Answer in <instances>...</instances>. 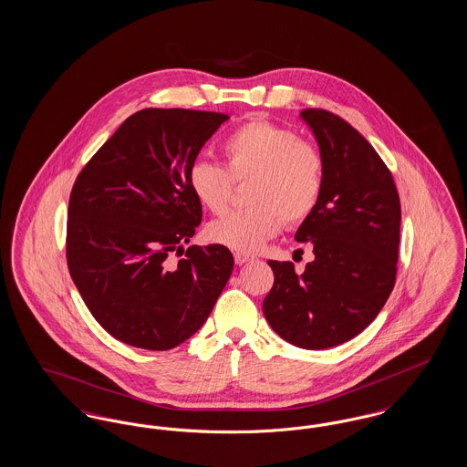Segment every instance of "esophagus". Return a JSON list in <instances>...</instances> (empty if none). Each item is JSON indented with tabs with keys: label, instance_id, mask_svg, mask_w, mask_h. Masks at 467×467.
<instances>
[{
	"label": "esophagus",
	"instance_id": "esophagus-1",
	"mask_svg": "<svg viewBox=\"0 0 467 467\" xmlns=\"http://www.w3.org/2000/svg\"><path fill=\"white\" fill-rule=\"evenodd\" d=\"M250 259H252L250 255L242 254V252H236V254H234V263H236V265H244V263H248Z\"/></svg>",
	"mask_w": 467,
	"mask_h": 467
}]
</instances>
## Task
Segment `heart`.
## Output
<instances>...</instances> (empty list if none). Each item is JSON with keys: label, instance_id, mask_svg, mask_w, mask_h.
Listing matches in <instances>:
<instances>
[{"label": "heart", "instance_id": "b5f03b06", "mask_svg": "<svg viewBox=\"0 0 467 467\" xmlns=\"http://www.w3.org/2000/svg\"><path fill=\"white\" fill-rule=\"evenodd\" d=\"M225 166L198 159L187 182L201 206L221 215L236 183L248 182L244 210H234L208 225L213 244L250 254L275 238L284 221L305 223L317 210L326 183L322 150L294 130L265 119H250L223 138Z\"/></svg>", "mask_w": 467, "mask_h": 467}]
</instances>
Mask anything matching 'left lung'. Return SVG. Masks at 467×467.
<instances>
[{"instance_id":"1","label":"left lung","mask_w":467,"mask_h":467,"mask_svg":"<svg viewBox=\"0 0 467 467\" xmlns=\"http://www.w3.org/2000/svg\"><path fill=\"white\" fill-rule=\"evenodd\" d=\"M301 117L326 159L320 202L296 233L313 244L315 261L303 275L289 261H267L275 282L263 311L285 341L322 350L362 333L394 289L400 202L390 170L347 120L322 109Z\"/></svg>"}]
</instances>
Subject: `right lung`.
Segmentation results:
<instances>
[{"mask_svg":"<svg viewBox=\"0 0 467 467\" xmlns=\"http://www.w3.org/2000/svg\"><path fill=\"white\" fill-rule=\"evenodd\" d=\"M229 117L143 109L90 157L73 183L67 263L98 324L115 339L170 350L200 329L234 266L227 246L192 244L202 210L187 173Z\"/></svg>","mask_w":467,"mask_h":467,"instance_id":"right-lung-1","label":"right lung"}]
</instances>
